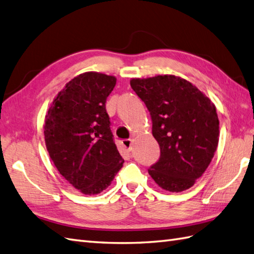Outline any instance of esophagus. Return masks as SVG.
I'll return each mask as SVG.
<instances>
[{"label": "esophagus", "mask_w": 254, "mask_h": 254, "mask_svg": "<svg viewBox=\"0 0 254 254\" xmlns=\"http://www.w3.org/2000/svg\"><path fill=\"white\" fill-rule=\"evenodd\" d=\"M122 146L127 148L128 151L132 150V139H125L122 140Z\"/></svg>", "instance_id": "obj_1"}]
</instances>
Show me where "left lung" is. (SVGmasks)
I'll return each mask as SVG.
<instances>
[{"label": "left lung", "instance_id": "obj_1", "mask_svg": "<svg viewBox=\"0 0 254 254\" xmlns=\"http://www.w3.org/2000/svg\"><path fill=\"white\" fill-rule=\"evenodd\" d=\"M152 122L160 157L148 173L161 188L180 192L190 188L212 160L219 144V118L211 100L175 75L132 79Z\"/></svg>", "mask_w": 254, "mask_h": 254}]
</instances>
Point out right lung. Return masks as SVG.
<instances>
[{"label": "right lung", "instance_id": "1", "mask_svg": "<svg viewBox=\"0 0 254 254\" xmlns=\"http://www.w3.org/2000/svg\"><path fill=\"white\" fill-rule=\"evenodd\" d=\"M116 81L98 72L75 76L58 93L45 117L51 159L64 178L85 194L106 190L125 162L106 111Z\"/></svg>", "mask_w": 254, "mask_h": 254}]
</instances>
